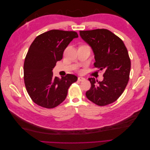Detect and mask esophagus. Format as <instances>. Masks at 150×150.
Wrapping results in <instances>:
<instances>
[{"label":"esophagus","instance_id":"esophagus-1","mask_svg":"<svg viewBox=\"0 0 150 150\" xmlns=\"http://www.w3.org/2000/svg\"><path fill=\"white\" fill-rule=\"evenodd\" d=\"M78 79L79 81H84L86 79H85L84 78H83V77H79Z\"/></svg>","mask_w":150,"mask_h":150}]
</instances>
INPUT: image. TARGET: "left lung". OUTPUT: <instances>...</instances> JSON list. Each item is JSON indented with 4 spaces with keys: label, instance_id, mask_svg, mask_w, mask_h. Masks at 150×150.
Returning a JSON list of instances; mask_svg holds the SVG:
<instances>
[{
    "label": "left lung",
    "instance_id": "left-lung-1",
    "mask_svg": "<svg viewBox=\"0 0 150 150\" xmlns=\"http://www.w3.org/2000/svg\"><path fill=\"white\" fill-rule=\"evenodd\" d=\"M79 34L93 49L94 67L104 71L102 81L94 78L88 79L91 87L86 96L100 106L112 103L120 98L128 83L131 61L128 50L123 41L108 29L80 30Z\"/></svg>",
    "mask_w": 150,
    "mask_h": 150
}]
</instances>
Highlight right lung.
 I'll return each mask as SVG.
<instances>
[{
    "label": "right lung",
    "instance_id": "obj_1",
    "mask_svg": "<svg viewBox=\"0 0 150 150\" xmlns=\"http://www.w3.org/2000/svg\"><path fill=\"white\" fill-rule=\"evenodd\" d=\"M77 38L74 31L51 30L38 35L31 44L24 61V79L29 96L38 105L48 109L59 105L70 86L78 80L71 74L59 79L52 72L65 49Z\"/></svg>",
    "mask_w": 150,
    "mask_h": 150
}]
</instances>
